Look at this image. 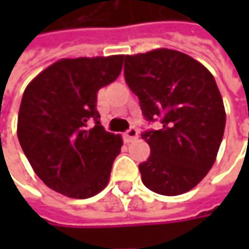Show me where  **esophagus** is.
Segmentation results:
<instances>
[{
  "label": "esophagus",
  "mask_w": 249,
  "mask_h": 249,
  "mask_svg": "<svg viewBox=\"0 0 249 249\" xmlns=\"http://www.w3.org/2000/svg\"><path fill=\"white\" fill-rule=\"evenodd\" d=\"M123 137H124V141H126V142H131V141L139 139V131H137L136 127H130V129L123 134Z\"/></svg>",
  "instance_id": "1"
}]
</instances>
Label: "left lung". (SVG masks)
<instances>
[{
	"label": "left lung",
	"mask_w": 249,
	"mask_h": 249,
	"mask_svg": "<svg viewBox=\"0 0 249 249\" xmlns=\"http://www.w3.org/2000/svg\"><path fill=\"white\" fill-rule=\"evenodd\" d=\"M124 79L145 119L162 127L141 134L151 154L140 163L144 186L160 196L190 191L215 163L226 110L212 73L176 50L124 56Z\"/></svg>",
	"instance_id": "left-lung-1"
}]
</instances>
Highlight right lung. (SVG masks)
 <instances>
[{"label":"right lung","mask_w":249,"mask_h":249,"mask_svg":"<svg viewBox=\"0 0 249 249\" xmlns=\"http://www.w3.org/2000/svg\"><path fill=\"white\" fill-rule=\"evenodd\" d=\"M123 59L63 58L27 84L18 139L34 173L53 191L86 199L108 184L123 140L102 127L97 92L118 79ZM91 120L96 126L89 129Z\"/></svg>","instance_id":"add662e5"}]
</instances>
